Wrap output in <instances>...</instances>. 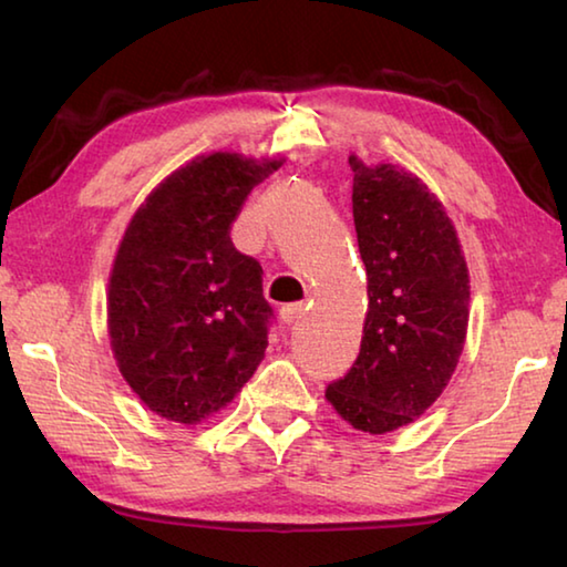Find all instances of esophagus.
Segmentation results:
<instances>
[{
  "label": "esophagus",
  "mask_w": 567,
  "mask_h": 567,
  "mask_svg": "<svg viewBox=\"0 0 567 567\" xmlns=\"http://www.w3.org/2000/svg\"><path fill=\"white\" fill-rule=\"evenodd\" d=\"M305 312V305L302 302H295V305H285L282 310H280V318L287 322V324H292L297 318H300V315Z\"/></svg>",
  "instance_id": "1"
}]
</instances>
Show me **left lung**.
Wrapping results in <instances>:
<instances>
[{
    "label": "left lung",
    "instance_id": "left-lung-1",
    "mask_svg": "<svg viewBox=\"0 0 567 567\" xmlns=\"http://www.w3.org/2000/svg\"><path fill=\"white\" fill-rule=\"evenodd\" d=\"M352 217L368 315L350 372L324 390L354 430L385 435L420 417L453 378L470 318V275L453 219L425 182L350 155Z\"/></svg>",
    "mask_w": 567,
    "mask_h": 567
}]
</instances>
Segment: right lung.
<instances>
[{
  "instance_id": "1",
  "label": "right lung",
  "mask_w": 567,
  "mask_h": 567,
  "mask_svg": "<svg viewBox=\"0 0 567 567\" xmlns=\"http://www.w3.org/2000/svg\"><path fill=\"white\" fill-rule=\"evenodd\" d=\"M282 159L213 152L150 192L114 257L107 330L127 385L159 417L197 425L233 402L265 358L262 267L229 229Z\"/></svg>"
}]
</instances>
